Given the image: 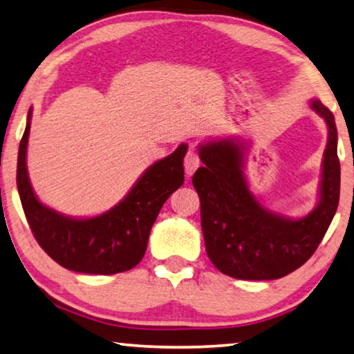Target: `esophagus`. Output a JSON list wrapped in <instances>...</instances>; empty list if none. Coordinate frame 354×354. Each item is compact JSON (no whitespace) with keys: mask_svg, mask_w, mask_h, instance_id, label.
Masks as SVG:
<instances>
[{"mask_svg":"<svg viewBox=\"0 0 354 354\" xmlns=\"http://www.w3.org/2000/svg\"><path fill=\"white\" fill-rule=\"evenodd\" d=\"M200 167V157L195 151H189L186 154V159H184V168H186V173L189 176H192L195 170Z\"/></svg>","mask_w":354,"mask_h":354,"instance_id":"34e87169","label":"esophagus"}]
</instances>
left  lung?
I'll list each match as a JSON object with an SVG mask.
<instances>
[{"instance_id": "obj_1", "label": "left lung", "mask_w": 354, "mask_h": 354, "mask_svg": "<svg viewBox=\"0 0 354 354\" xmlns=\"http://www.w3.org/2000/svg\"><path fill=\"white\" fill-rule=\"evenodd\" d=\"M310 106L328 124L319 203L302 218L266 209L243 173L244 147L233 138L200 145L192 178L200 197L206 254L218 271L241 280H272L293 272L313 255L337 211L340 162L334 115L318 99Z\"/></svg>"}]
</instances>
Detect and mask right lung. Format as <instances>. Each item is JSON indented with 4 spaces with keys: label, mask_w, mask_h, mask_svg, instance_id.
<instances>
[{
    "label": "right lung",
    "mask_w": 354,
    "mask_h": 354,
    "mask_svg": "<svg viewBox=\"0 0 354 354\" xmlns=\"http://www.w3.org/2000/svg\"><path fill=\"white\" fill-rule=\"evenodd\" d=\"M31 110L19 147L17 189L26 221L39 245L66 269L83 274L124 272L137 266L160 207L183 186L187 145L157 160L140 176L124 198L110 211L91 218H74L44 206L32 192L26 170Z\"/></svg>",
    "instance_id": "right-lung-1"
}]
</instances>
